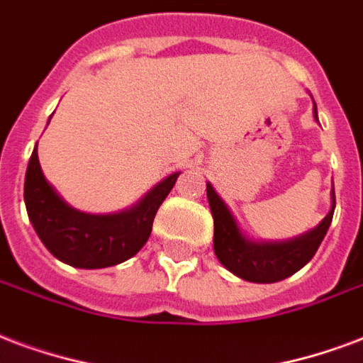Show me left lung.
<instances>
[{
    "instance_id": "8db88e82",
    "label": "left lung",
    "mask_w": 363,
    "mask_h": 363,
    "mask_svg": "<svg viewBox=\"0 0 363 363\" xmlns=\"http://www.w3.org/2000/svg\"><path fill=\"white\" fill-rule=\"evenodd\" d=\"M314 118L318 120V108L314 103ZM206 197L214 218V252L218 260L231 274L252 283H275L304 268L323 241L335 212V189H331V211L318 223V228L306 231L289 241L279 243H255L241 233L235 218L214 191L206 184Z\"/></svg>"
}]
</instances>
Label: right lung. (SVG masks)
Wrapping results in <instances>:
<instances>
[{
	"instance_id": "1",
	"label": "right lung",
	"mask_w": 363,
	"mask_h": 363,
	"mask_svg": "<svg viewBox=\"0 0 363 363\" xmlns=\"http://www.w3.org/2000/svg\"><path fill=\"white\" fill-rule=\"evenodd\" d=\"M36 147L26 168L24 203L45 249L61 262L84 269L116 266L138 255L151 235L155 214L179 172L155 185L132 208L116 214H86L68 206L45 179Z\"/></svg>"
}]
</instances>
